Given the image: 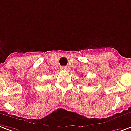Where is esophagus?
Listing matches in <instances>:
<instances>
[{
	"instance_id": "obj_1",
	"label": "esophagus",
	"mask_w": 131,
	"mask_h": 131,
	"mask_svg": "<svg viewBox=\"0 0 131 131\" xmlns=\"http://www.w3.org/2000/svg\"><path fill=\"white\" fill-rule=\"evenodd\" d=\"M61 69L65 70V69H67V67H61Z\"/></svg>"
}]
</instances>
